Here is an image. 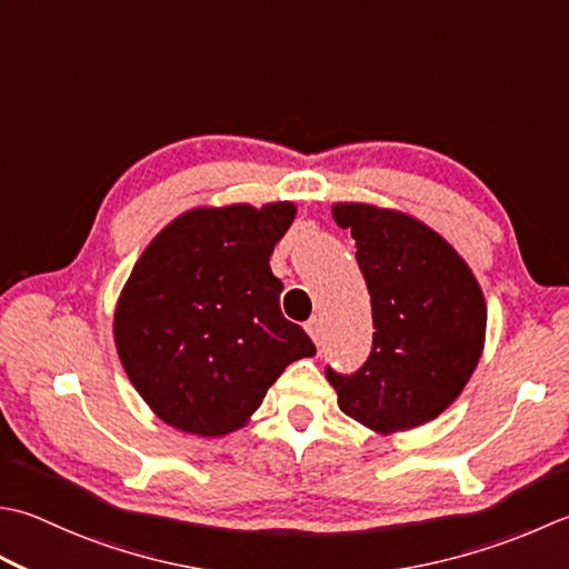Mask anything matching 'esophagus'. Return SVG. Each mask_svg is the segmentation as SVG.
Returning <instances> with one entry per match:
<instances>
[{
  "label": "esophagus",
  "instance_id": "1",
  "mask_svg": "<svg viewBox=\"0 0 569 569\" xmlns=\"http://www.w3.org/2000/svg\"><path fill=\"white\" fill-rule=\"evenodd\" d=\"M306 330H308V336L316 340V345H322V320L320 318H310L306 322Z\"/></svg>",
  "mask_w": 569,
  "mask_h": 569
}]
</instances>
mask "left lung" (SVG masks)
Listing matches in <instances>:
<instances>
[{
    "label": "left lung",
    "mask_w": 569,
    "mask_h": 569,
    "mask_svg": "<svg viewBox=\"0 0 569 569\" xmlns=\"http://www.w3.org/2000/svg\"><path fill=\"white\" fill-rule=\"evenodd\" d=\"M372 303L360 370L326 367L345 415L375 431L431 421L461 395L483 350L486 303L469 266L437 231L399 211L336 204Z\"/></svg>",
    "instance_id": "8db88e82"
}]
</instances>
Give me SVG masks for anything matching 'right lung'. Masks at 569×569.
Returning a JSON list of instances; mask_svg holds the SVG:
<instances>
[{"label": "right lung", "mask_w": 569, "mask_h": 569, "mask_svg": "<svg viewBox=\"0 0 569 569\" xmlns=\"http://www.w3.org/2000/svg\"><path fill=\"white\" fill-rule=\"evenodd\" d=\"M291 202L194 209L142 251L116 310L120 362L167 425L199 437L239 429L288 365L313 358L281 313L273 247Z\"/></svg>", "instance_id": "obj_1"}]
</instances>
